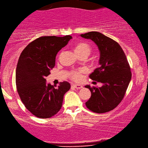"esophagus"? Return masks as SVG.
<instances>
[{
	"mask_svg": "<svg viewBox=\"0 0 148 148\" xmlns=\"http://www.w3.org/2000/svg\"><path fill=\"white\" fill-rule=\"evenodd\" d=\"M73 86L76 89H82V85H79V84H73Z\"/></svg>",
	"mask_w": 148,
	"mask_h": 148,
	"instance_id": "34e87169",
	"label": "esophagus"
}]
</instances>
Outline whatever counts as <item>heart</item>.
Here are the masks:
<instances>
[{
	"label": "heart",
	"mask_w": 148,
	"mask_h": 148,
	"mask_svg": "<svg viewBox=\"0 0 148 148\" xmlns=\"http://www.w3.org/2000/svg\"><path fill=\"white\" fill-rule=\"evenodd\" d=\"M75 52L77 55L80 57L82 56H88L91 52V47L89 44L85 42H78L74 46ZM84 70H79L71 71L70 73V77L72 80L78 82L82 79V74L83 73Z\"/></svg>",
	"instance_id": "b5f03b06"
}]
</instances>
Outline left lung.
<instances>
[{
    "instance_id": "left-lung-1",
    "label": "left lung",
    "mask_w": 148,
    "mask_h": 148,
    "mask_svg": "<svg viewBox=\"0 0 148 148\" xmlns=\"http://www.w3.org/2000/svg\"><path fill=\"white\" fill-rule=\"evenodd\" d=\"M80 36L91 40L98 47L99 66L89 78L103 84L101 87L85 86L91 92L86 105L96 113L109 112L122 101L130 82L132 72L128 60L119 43L101 33L92 31Z\"/></svg>"
}]
</instances>
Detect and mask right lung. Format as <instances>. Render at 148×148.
<instances>
[{
	"mask_svg": "<svg viewBox=\"0 0 148 148\" xmlns=\"http://www.w3.org/2000/svg\"><path fill=\"white\" fill-rule=\"evenodd\" d=\"M71 38L70 35L42 36L30 43L20 54L16 70L17 92L27 109L36 117L45 119L56 115L70 89L68 82L54 87L47 84L45 78L55 66L57 53Z\"/></svg>",
	"mask_w": 148,
	"mask_h": 148,
	"instance_id": "add662e5",
	"label": "right lung"
}]
</instances>
